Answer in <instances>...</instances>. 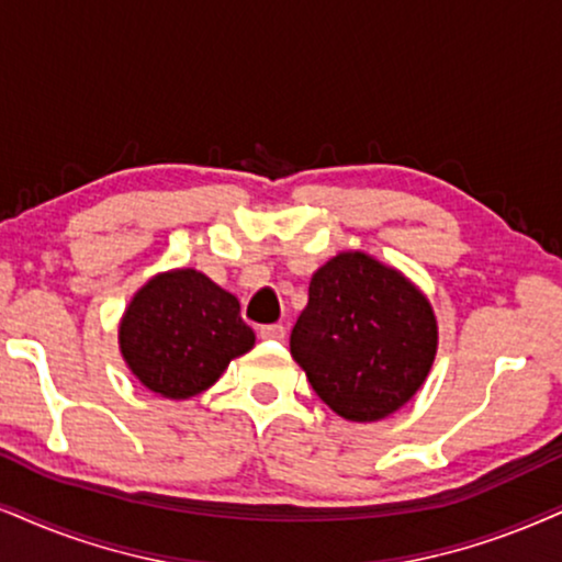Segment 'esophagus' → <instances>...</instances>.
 <instances>
[{"mask_svg":"<svg viewBox=\"0 0 562 562\" xmlns=\"http://www.w3.org/2000/svg\"><path fill=\"white\" fill-rule=\"evenodd\" d=\"M259 337L261 339H277V342H280V339H285V326H282V324L259 326Z\"/></svg>","mask_w":562,"mask_h":562,"instance_id":"esophagus-1","label":"esophagus"}]
</instances>
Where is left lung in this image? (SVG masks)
Masks as SVG:
<instances>
[{"mask_svg": "<svg viewBox=\"0 0 562 562\" xmlns=\"http://www.w3.org/2000/svg\"><path fill=\"white\" fill-rule=\"evenodd\" d=\"M438 329L420 290L366 254L334 257L311 277L290 352L326 407L352 423L392 415L423 386Z\"/></svg>", "mask_w": 562, "mask_h": 562, "instance_id": "left-lung-1", "label": "left lung"}]
</instances>
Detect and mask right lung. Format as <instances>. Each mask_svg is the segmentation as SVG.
I'll use <instances>...</instances> for the list:
<instances>
[{
	"label": "right lung",
	"instance_id": "add662e5",
	"mask_svg": "<svg viewBox=\"0 0 562 562\" xmlns=\"http://www.w3.org/2000/svg\"><path fill=\"white\" fill-rule=\"evenodd\" d=\"M119 339L132 373L150 392L189 400L251 350L254 329L240 318L236 295L196 269H176L134 295Z\"/></svg>",
	"mask_w": 562,
	"mask_h": 562
}]
</instances>
